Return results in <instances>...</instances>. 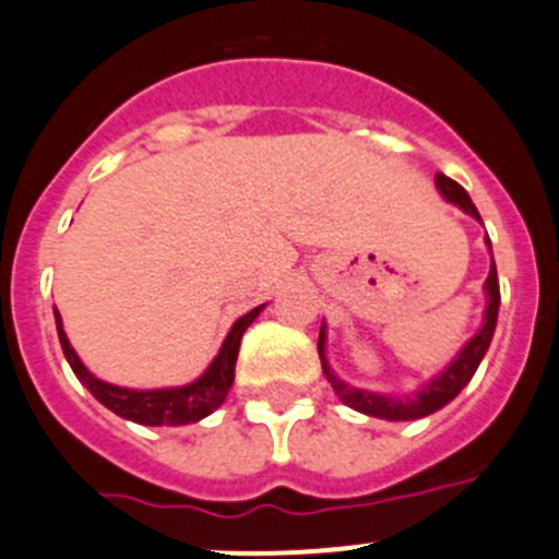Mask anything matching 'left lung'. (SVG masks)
I'll list each match as a JSON object with an SVG mask.
<instances>
[{
    "instance_id": "obj_1",
    "label": "left lung",
    "mask_w": 559,
    "mask_h": 559,
    "mask_svg": "<svg viewBox=\"0 0 559 559\" xmlns=\"http://www.w3.org/2000/svg\"><path fill=\"white\" fill-rule=\"evenodd\" d=\"M436 186H439V191L444 194V200H450V203H455L459 209H464L466 214H472L475 219H480V214H477L475 203H472V197L466 194L464 186L455 183L453 178H448V175H442V173L436 175ZM486 241H488V236H486ZM488 247H491V243H488ZM486 294H488L486 323H483L480 332H477L475 337L464 345V350L455 356L453 365H450L442 376H436L430 384H425L417 395L406 397V401H395V397L376 395V392L354 390V386H348L345 381H340L337 376L329 370L326 359H323V340H326V334H323V329H321V337H318V356H321L323 373H326L329 384H332V390L337 392V397L345 403V406L356 408V412H362V414H370V417L392 419V423H395V419H419V417H428V414L439 412V408L448 406V403L453 401V397L459 395L466 384H469V379L475 376L477 365H480V359L486 356L488 345H491L493 329H497V312H499V280H497V265L493 263H491V271H488Z\"/></svg>"
}]
</instances>
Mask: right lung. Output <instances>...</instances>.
Returning a JSON list of instances; mask_svg holds the SVG:
<instances>
[{
    "label": "right lung",
    "instance_id": "add662e5",
    "mask_svg": "<svg viewBox=\"0 0 559 559\" xmlns=\"http://www.w3.org/2000/svg\"><path fill=\"white\" fill-rule=\"evenodd\" d=\"M260 310H263V305L249 310L247 316H241L236 323H233L222 350L216 354L211 368L205 370L194 384L175 386V390H123V386L106 384V381L95 379V376L79 362L76 350L71 348L66 332H62V321L57 310H55V318H57V334H60L62 354H66L68 365H71V370L76 373V379L93 392L95 401H100L109 412H115L117 417L131 419V423L189 425V423H197V419L209 417L214 408H219L222 403H225L227 392H230L233 386V379H236L238 345H241L243 332H247L249 323L258 318Z\"/></svg>",
    "mask_w": 559,
    "mask_h": 559
}]
</instances>
